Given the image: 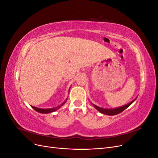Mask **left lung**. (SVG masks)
I'll return each mask as SVG.
<instances>
[{"instance_id":"obj_1","label":"left lung","mask_w":158,"mask_h":158,"mask_svg":"<svg viewBox=\"0 0 158 158\" xmlns=\"http://www.w3.org/2000/svg\"><path fill=\"white\" fill-rule=\"evenodd\" d=\"M135 100H136V99H134L133 101L131 102V103L125 105V106L120 107L114 108V109H103V108H101V107L95 106L94 104H93V106H94V107L95 109H97L100 113L106 114H108V115H115V114H117L118 113H121L122 111H124V110H125L127 108H128L135 101Z\"/></svg>"}]
</instances>
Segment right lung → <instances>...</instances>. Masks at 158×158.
Wrapping results in <instances>:
<instances>
[{"mask_svg":"<svg viewBox=\"0 0 158 158\" xmlns=\"http://www.w3.org/2000/svg\"><path fill=\"white\" fill-rule=\"evenodd\" d=\"M65 102H64L63 103H62L60 105H59V106L58 107H55V108H51V109H40V108H37L35 107H33V106H31V107L35 110V111L39 112V113H51V112H54L55 111H56L57 109H59L63 105H64Z\"/></svg>","mask_w":158,"mask_h":158,"instance_id":"obj_1","label":"right lung"}]
</instances>
